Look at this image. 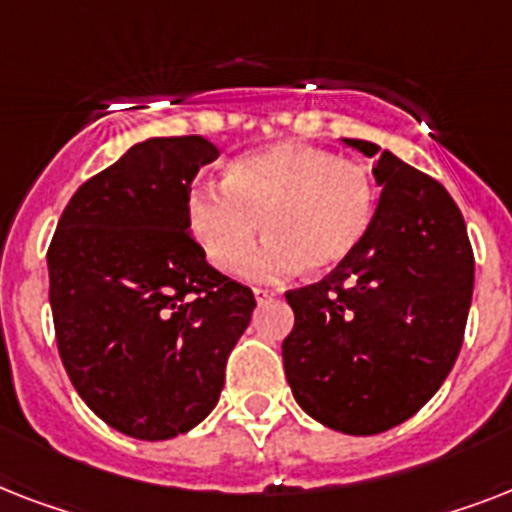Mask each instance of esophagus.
Instances as JSON below:
<instances>
[{"instance_id":"1","label":"esophagus","mask_w":512,"mask_h":512,"mask_svg":"<svg viewBox=\"0 0 512 512\" xmlns=\"http://www.w3.org/2000/svg\"><path fill=\"white\" fill-rule=\"evenodd\" d=\"M279 295L276 289H263V287H255V300L257 303H265V300H273V297Z\"/></svg>"}]
</instances>
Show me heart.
Here are the masks:
<instances>
[{
    "label": "heart",
    "mask_w": 512,
    "mask_h": 512,
    "mask_svg": "<svg viewBox=\"0 0 512 512\" xmlns=\"http://www.w3.org/2000/svg\"><path fill=\"white\" fill-rule=\"evenodd\" d=\"M377 183L364 164L337 159L324 148L276 143L233 159L223 188H196L188 225L215 268L236 273L249 265L263 279L308 268L324 273L345 263L372 228ZM264 228H259V223Z\"/></svg>",
    "instance_id": "heart-1"
}]
</instances>
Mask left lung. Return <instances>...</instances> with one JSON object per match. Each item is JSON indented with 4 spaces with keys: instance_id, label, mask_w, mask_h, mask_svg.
Wrapping results in <instances>:
<instances>
[{
    "instance_id": "1",
    "label": "left lung",
    "mask_w": 512,
    "mask_h": 512,
    "mask_svg": "<svg viewBox=\"0 0 512 512\" xmlns=\"http://www.w3.org/2000/svg\"><path fill=\"white\" fill-rule=\"evenodd\" d=\"M382 185L372 228L353 255L289 289L295 327L281 345L295 401L350 436L401 425L428 404L460 356L473 247L460 207L438 180L366 140Z\"/></svg>"
}]
</instances>
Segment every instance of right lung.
Returning <instances> with one entry per match:
<instances>
[{
	"mask_svg": "<svg viewBox=\"0 0 512 512\" xmlns=\"http://www.w3.org/2000/svg\"><path fill=\"white\" fill-rule=\"evenodd\" d=\"M217 148L151 138L71 196L47 249L60 361L82 401L124 436L164 441L215 409L255 295L215 271L188 199Z\"/></svg>",
	"mask_w": 512,
	"mask_h": 512,
	"instance_id": "add662e5",
	"label": "right lung"
}]
</instances>
